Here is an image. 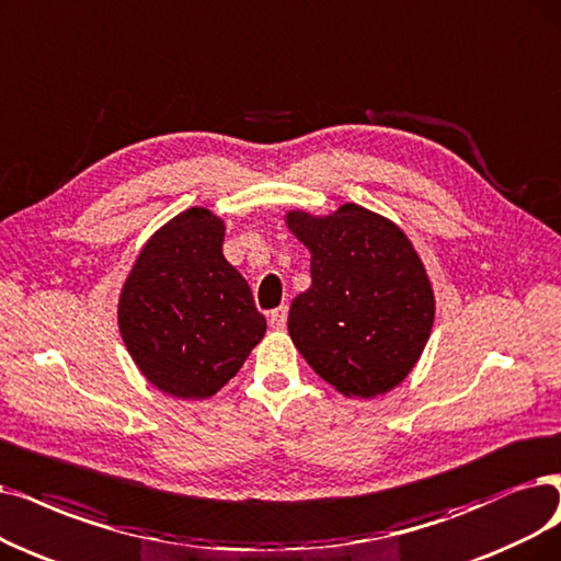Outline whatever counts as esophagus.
I'll list each match as a JSON object with an SVG mask.
<instances>
[{"label": "esophagus", "mask_w": 561, "mask_h": 561, "mask_svg": "<svg viewBox=\"0 0 561 561\" xmlns=\"http://www.w3.org/2000/svg\"><path fill=\"white\" fill-rule=\"evenodd\" d=\"M285 322H287V306H278L268 312V327H272L274 331H283Z\"/></svg>", "instance_id": "34e87169"}]
</instances>
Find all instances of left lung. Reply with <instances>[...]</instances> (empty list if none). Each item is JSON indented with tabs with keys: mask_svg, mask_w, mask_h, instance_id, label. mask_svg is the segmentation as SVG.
<instances>
[{
	"mask_svg": "<svg viewBox=\"0 0 561 561\" xmlns=\"http://www.w3.org/2000/svg\"><path fill=\"white\" fill-rule=\"evenodd\" d=\"M310 251V287L289 308L293 343L347 398H375L410 375L428 343L435 297L412 241L354 203L329 216L287 211Z\"/></svg>",
	"mask_w": 561,
	"mask_h": 561,
	"instance_id": "8db88e82",
	"label": "left lung"
}]
</instances>
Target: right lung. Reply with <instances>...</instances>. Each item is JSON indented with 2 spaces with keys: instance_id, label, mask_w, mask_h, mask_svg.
<instances>
[{
  "instance_id": "right-lung-1",
  "label": "right lung",
  "mask_w": 561,
  "mask_h": 561,
  "mask_svg": "<svg viewBox=\"0 0 561 561\" xmlns=\"http://www.w3.org/2000/svg\"><path fill=\"white\" fill-rule=\"evenodd\" d=\"M222 237L218 216L191 207L145 243L122 287L128 354L156 389L182 400L226 387L266 331L249 283L222 257Z\"/></svg>"
}]
</instances>
